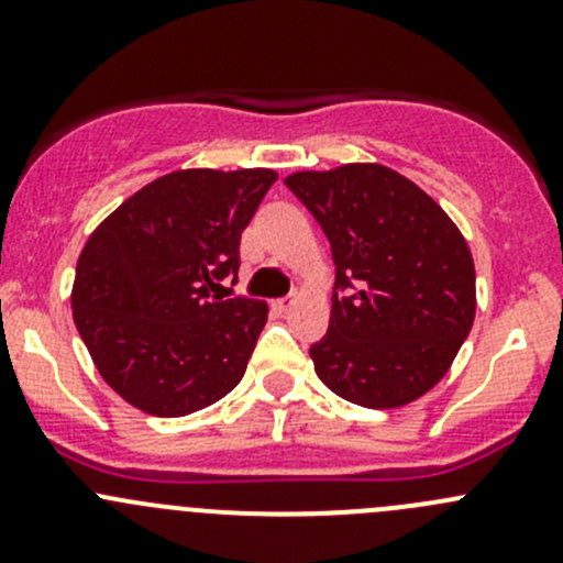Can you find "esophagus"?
<instances>
[{"mask_svg":"<svg viewBox=\"0 0 563 563\" xmlns=\"http://www.w3.org/2000/svg\"><path fill=\"white\" fill-rule=\"evenodd\" d=\"M291 308H294L291 297H283V299H275V302H272V310H275L277 316H288L291 313Z\"/></svg>","mask_w":563,"mask_h":563,"instance_id":"34e87169","label":"esophagus"}]
</instances>
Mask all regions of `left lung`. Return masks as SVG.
<instances>
[{"label":"left lung","instance_id":"left-lung-1","mask_svg":"<svg viewBox=\"0 0 563 563\" xmlns=\"http://www.w3.org/2000/svg\"><path fill=\"white\" fill-rule=\"evenodd\" d=\"M286 185L334 258L329 332L310 345L318 378L365 408L422 397L450 371L476 313L474 258L457 225L378 163L297 172Z\"/></svg>","mask_w":563,"mask_h":563}]
</instances>
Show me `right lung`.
Masks as SVG:
<instances>
[{
	"label": "right lung",
	"mask_w": 563,
	"mask_h": 563,
	"mask_svg": "<svg viewBox=\"0 0 563 563\" xmlns=\"http://www.w3.org/2000/svg\"><path fill=\"white\" fill-rule=\"evenodd\" d=\"M269 168H187L113 209L78 255L73 318L100 376L130 406L185 417L245 376L266 302L231 297L242 231Z\"/></svg>",
	"instance_id": "right-lung-1"
}]
</instances>
